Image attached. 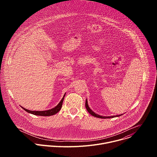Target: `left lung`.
Wrapping results in <instances>:
<instances>
[{
    "label": "left lung",
    "mask_w": 157,
    "mask_h": 157,
    "mask_svg": "<svg viewBox=\"0 0 157 157\" xmlns=\"http://www.w3.org/2000/svg\"><path fill=\"white\" fill-rule=\"evenodd\" d=\"M85 106H86V109H87V110L89 112V113L90 114H91L92 116H94V117H98V118H101V119H106V118H113V117H117V116H121V115H119V116H110V117H104V116H99V115H98V114H96V113H94L93 111H92L91 110V109L89 107V106H88V104H87V99L86 100V104H85Z\"/></svg>",
    "instance_id": "left-lung-1"
}]
</instances>
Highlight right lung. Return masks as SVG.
Returning <instances> with one entry per match:
<instances>
[{
  "mask_svg": "<svg viewBox=\"0 0 157 157\" xmlns=\"http://www.w3.org/2000/svg\"><path fill=\"white\" fill-rule=\"evenodd\" d=\"M65 94L64 95L63 98H62V99L61 100V101L59 102V103L54 108L52 109H50V110H44V111H33V110H27L24 107L23 108L24 110H25V111H27V113H31L33 115H36V116H53L55 114H56L57 113H58V112L60 110L61 108V106H62V104H63V99H64V98L65 96Z\"/></svg>",
  "mask_w": 157,
  "mask_h": 157,
  "instance_id": "1",
  "label": "right lung"
}]
</instances>
